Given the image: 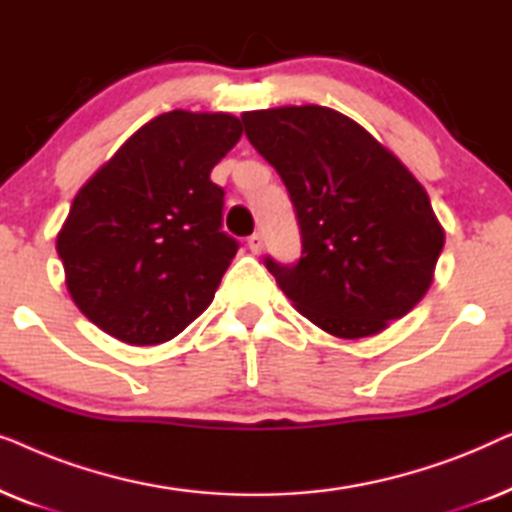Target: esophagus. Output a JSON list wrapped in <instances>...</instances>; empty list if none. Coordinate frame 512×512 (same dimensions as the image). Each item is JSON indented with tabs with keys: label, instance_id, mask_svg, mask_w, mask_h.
Segmentation results:
<instances>
[{
	"label": "esophagus",
	"instance_id": "esophagus-1",
	"mask_svg": "<svg viewBox=\"0 0 512 512\" xmlns=\"http://www.w3.org/2000/svg\"><path fill=\"white\" fill-rule=\"evenodd\" d=\"M247 244H249L251 254H261V251H263V235L261 233H254L247 240Z\"/></svg>",
	"mask_w": 512,
	"mask_h": 512
}]
</instances>
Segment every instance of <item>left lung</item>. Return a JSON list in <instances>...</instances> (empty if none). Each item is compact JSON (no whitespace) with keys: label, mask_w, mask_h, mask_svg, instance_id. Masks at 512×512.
<instances>
[{"label":"left lung","mask_w":512,"mask_h":512,"mask_svg":"<svg viewBox=\"0 0 512 512\" xmlns=\"http://www.w3.org/2000/svg\"><path fill=\"white\" fill-rule=\"evenodd\" d=\"M254 149L296 207V265L265 258L293 307L342 340L370 338L433 282L445 230L412 172L340 111L305 104L244 111Z\"/></svg>","instance_id":"left-lung-1"}]
</instances>
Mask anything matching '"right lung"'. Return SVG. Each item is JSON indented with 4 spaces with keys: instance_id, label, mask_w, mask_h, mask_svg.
I'll return each mask as SVG.
<instances>
[{
    "instance_id": "obj_1",
    "label": "right lung",
    "mask_w": 512,
    "mask_h": 512,
    "mask_svg": "<svg viewBox=\"0 0 512 512\" xmlns=\"http://www.w3.org/2000/svg\"><path fill=\"white\" fill-rule=\"evenodd\" d=\"M240 137L223 111H167L81 186L55 249L97 328L160 345L207 310L240 247L221 230L223 188L209 174Z\"/></svg>"
}]
</instances>
